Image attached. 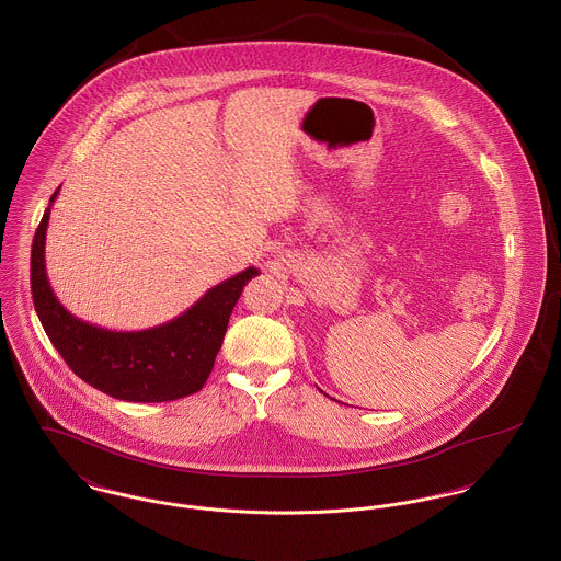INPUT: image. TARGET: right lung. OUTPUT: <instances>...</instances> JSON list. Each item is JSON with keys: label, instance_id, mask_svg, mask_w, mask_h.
<instances>
[{"label": "right lung", "instance_id": "right-lung-1", "mask_svg": "<svg viewBox=\"0 0 561 561\" xmlns=\"http://www.w3.org/2000/svg\"><path fill=\"white\" fill-rule=\"evenodd\" d=\"M51 195L32 243V297L45 333L68 368L99 391L126 402H168L204 387L224 344L230 313L243 286L257 275L250 266L206 290L181 316L141 331L90 324L58 301L45 266Z\"/></svg>", "mask_w": 561, "mask_h": 561}]
</instances>
